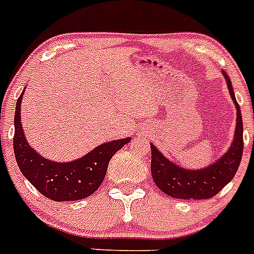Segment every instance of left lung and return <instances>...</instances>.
<instances>
[{"mask_svg": "<svg viewBox=\"0 0 254 254\" xmlns=\"http://www.w3.org/2000/svg\"><path fill=\"white\" fill-rule=\"evenodd\" d=\"M229 94L237 108V123L233 142L228 151L216 161L201 169H186L170 161L151 146V176L155 185L165 194L181 199H205L214 197L235 176L243 154V121L241 107L235 99L232 81L223 71Z\"/></svg>", "mask_w": 254, "mask_h": 254, "instance_id": "left-lung-1", "label": "left lung"}]
</instances>
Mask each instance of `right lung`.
Returning <instances> with one entry per match:
<instances>
[{
  "label": "right lung",
  "mask_w": 254,
  "mask_h": 254,
  "mask_svg": "<svg viewBox=\"0 0 254 254\" xmlns=\"http://www.w3.org/2000/svg\"><path fill=\"white\" fill-rule=\"evenodd\" d=\"M24 91L16 102L13 121V152L24 177L43 196L58 202L76 201L93 194L104 181L112 156L127 145L131 137L108 141L72 161L58 163L43 158L28 143L20 122Z\"/></svg>",
  "instance_id": "right-lung-1"
}]
</instances>
